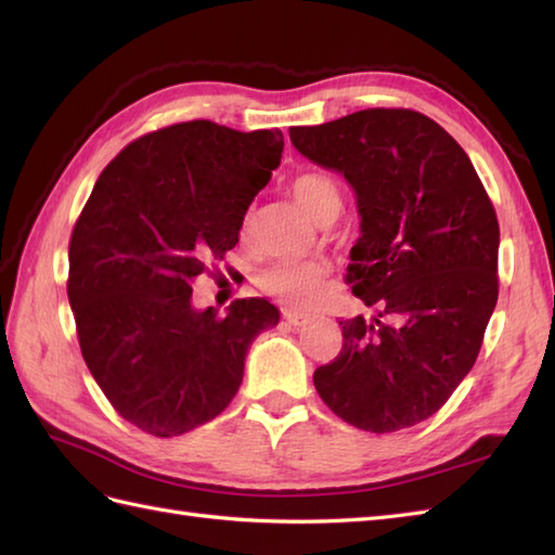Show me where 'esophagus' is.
<instances>
[{
	"instance_id": "34e87169",
	"label": "esophagus",
	"mask_w": 555,
	"mask_h": 555,
	"mask_svg": "<svg viewBox=\"0 0 555 555\" xmlns=\"http://www.w3.org/2000/svg\"><path fill=\"white\" fill-rule=\"evenodd\" d=\"M281 314H284V322H286V324H291V326H302L305 322H308V317H305V314H298V312H293V310H284Z\"/></svg>"
}]
</instances>
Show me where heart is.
<instances>
[{
  "instance_id": "obj_1",
  "label": "heart",
  "mask_w": 555,
  "mask_h": 555,
  "mask_svg": "<svg viewBox=\"0 0 555 555\" xmlns=\"http://www.w3.org/2000/svg\"><path fill=\"white\" fill-rule=\"evenodd\" d=\"M291 193L317 223H332L344 209V191L334 176L308 169L293 176ZM255 227L253 211H245L241 235L247 238ZM326 269L317 262H274L259 274V288L293 308H308L324 288Z\"/></svg>"
}]
</instances>
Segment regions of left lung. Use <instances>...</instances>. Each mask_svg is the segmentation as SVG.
I'll use <instances>...</instances> for the list:
<instances>
[{
	"label": "left lung",
	"instance_id": "1",
	"mask_svg": "<svg viewBox=\"0 0 555 555\" xmlns=\"http://www.w3.org/2000/svg\"><path fill=\"white\" fill-rule=\"evenodd\" d=\"M288 135L356 188L362 235L346 284L376 310L340 322L344 346L314 370L317 393L358 429L415 427L485 344L499 300L496 209L465 150L415 109H362Z\"/></svg>",
	"mask_w": 555,
	"mask_h": 555
}]
</instances>
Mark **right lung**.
<instances>
[{
  "mask_svg": "<svg viewBox=\"0 0 555 555\" xmlns=\"http://www.w3.org/2000/svg\"><path fill=\"white\" fill-rule=\"evenodd\" d=\"M279 131L207 119L128 143L92 188L68 241V302L82 360L119 415L152 436L215 420L238 393L247 348L279 322L264 298L197 312L193 284L235 247L281 164Z\"/></svg>",
  "mask_w": 555,
  "mask_h": 555,
  "instance_id": "right-lung-1",
  "label": "right lung"
}]
</instances>
